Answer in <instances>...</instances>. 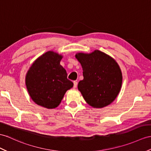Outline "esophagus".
Listing matches in <instances>:
<instances>
[{"label": "esophagus", "mask_w": 151, "mask_h": 151, "mask_svg": "<svg viewBox=\"0 0 151 151\" xmlns=\"http://www.w3.org/2000/svg\"><path fill=\"white\" fill-rule=\"evenodd\" d=\"M78 86V82L77 81H73V88H76Z\"/></svg>", "instance_id": "34e87169"}]
</instances>
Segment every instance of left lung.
Returning a JSON list of instances; mask_svg holds the SVG:
<instances>
[{"label": "left lung", "mask_w": 151, "mask_h": 151, "mask_svg": "<svg viewBox=\"0 0 151 151\" xmlns=\"http://www.w3.org/2000/svg\"><path fill=\"white\" fill-rule=\"evenodd\" d=\"M76 58L83 68L84 79L78 87L85 101L96 108L111 104L119 93L122 83L118 63L98 50L90 54L78 53Z\"/></svg>", "instance_id": "left-lung-1"}]
</instances>
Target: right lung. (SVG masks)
<instances>
[{"mask_svg":"<svg viewBox=\"0 0 151 151\" xmlns=\"http://www.w3.org/2000/svg\"><path fill=\"white\" fill-rule=\"evenodd\" d=\"M62 58L56 52L48 51L32 63L25 77V84L32 100L47 109L58 107L66 91L73 86L60 65Z\"/></svg>","mask_w":151,"mask_h":151,"instance_id":"add662e5","label":"right lung"}]
</instances>
